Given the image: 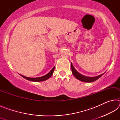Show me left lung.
Returning <instances> with one entry per match:
<instances>
[{
  "label": "left lung",
  "mask_w": 120,
  "mask_h": 120,
  "mask_svg": "<svg viewBox=\"0 0 120 120\" xmlns=\"http://www.w3.org/2000/svg\"><path fill=\"white\" fill-rule=\"evenodd\" d=\"M71 70H72V74L74 75V76L75 77V78L77 79H78L79 80L82 81V82H93L94 81L98 79V78H100V77L102 76V75L104 74L103 73V74H101L99 76H95V77H87L84 76V75H82L81 74H80L79 72H78L75 69V68H74V66L72 65V64L71 63Z\"/></svg>",
  "instance_id": "1"
}]
</instances>
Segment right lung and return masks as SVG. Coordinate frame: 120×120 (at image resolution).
<instances>
[{"instance_id":"1","label":"right lung","mask_w":120,"mask_h":120,"mask_svg":"<svg viewBox=\"0 0 120 120\" xmlns=\"http://www.w3.org/2000/svg\"><path fill=\"white\" fill-rule=\"evenodd\" d=\"M54 68H55V67H54L48 73V74H47L45 75H44V76H43L37 77V78H30V77H27L23 76V75H20V74L19 75H21L22 77H23V78L26 79H27L28 80L32 81V82H42V81H45L46 80L48 79L49 78H50V77L52 76V75H53V74Z\"/></svg>"}]
</instances>
